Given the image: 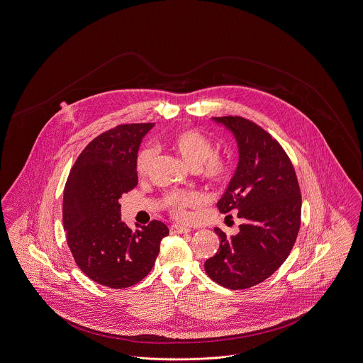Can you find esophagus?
Listing matches in <instances>:
<instances>
[{"mask_svg": "<svg viewBox=\"0 0 363 363\" xmlns=\"http://www.w3.org/2000/svg\"><path fill=\"white\" fill-rule=\"evenodd\" d=\"M169 231H171V234H188V233H191V230L188 227H184V225H179V224H172L169 227Z\"/></svg>", "mask_w": 363, "mask_h": 363, "instance_id": "34e87169", "label": "esophagus"}]
</instances>
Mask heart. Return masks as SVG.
I'll list each match as a JSON object with an SVG mask.
<instances>
[{
    "label": "heart",
    "mask_w": 363,
    "mask_h": 363,
    "mask_svg": "<svg viewBox=\"0 0 363 363\" xmlns=\"http://www.w3.org/2000/svg\"><path fill=\"white\" fill-rule=\"evenodd\" d=\"M168 147L177 153L191 168H196L201 178L208 182L220 184L227 179L230 172L228 160L214 152L211 140L201 132L184 129L168 139ZM153 162V152L143 149L136 157V172L143 177ZM201 198L195 192H172L165 198V204L179 218L186 216V208L201 204Z\"/></svg>",
    "instance_id": "1"
}]
</instances>
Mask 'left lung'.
<instances>
[{"label":"left lung","mask_w":363,"mask_h":363,"mask_svg":"<svg viewBox=\"0 0 363 363\" xmlns=\"http://www.w3.org/2000/svg\"><path fill=\"white\" fill-rule=\"evenodd\" d=\"M238 146V164L217 206L238 211L240 233L220 238L218 252L206 260L207 276L228 289H245L269 279L288 257L301 225V191L295 169L280 143L241 117L211 118Z\"/></svg>","instance_id":"8db88e82"}]
</instances>
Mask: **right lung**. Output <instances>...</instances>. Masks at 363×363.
Instances as JSON below:
<instances>
[{"mask_svg":"<svg viewBox=\"0 0 363 363\" xmlns=\"http://www.w3.org/2000/svg\"><path fill=\"white\" fill-rule=\"evenodd\" d=\"M155 123L120 125L94 138L74 164L64 189L67 242L82 272L94 282L126 288L155 266L168 227L153 220L132 231L120 199L138 185L139 146Z\"/></svg>","mask_w":363,"mask_h":363,"instance_id":"obj_1","label":"right lung"}]
</instances>
